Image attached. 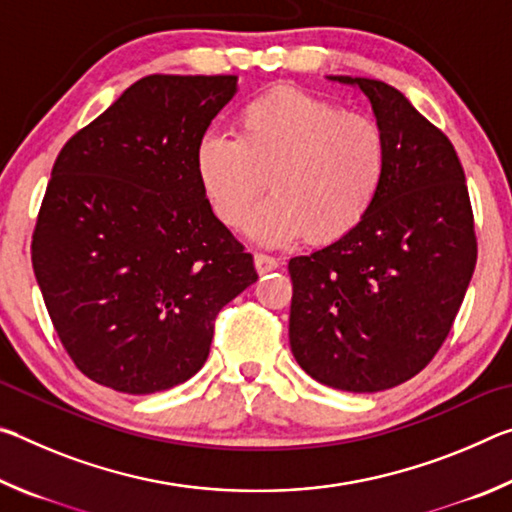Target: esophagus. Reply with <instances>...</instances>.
Listing matches in <instances>:
<instances>
[{
    "mask_svg": "<svg viewBox=\"0 0 512 512\" xmlns=\"http://www.w3.org/2000/svg\"><path fill=\"white\" fill-rule=\"evenodd\" d=\"M277 266H280V262H277L275 257L264 255V253H255V268H257L259 275H264L268 271H275Z\"/></svg>",
    "mask_w": 512,
    "mask_h": 512,
    "instance_id": "obj_1",
    "label": "esophagus"
}]
</instances>
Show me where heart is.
<instances>
[{"instance_id":"1","label":"heart","mask_w":512,"mask_h":512,"mask_svg":"<svg viewBox=\"0 0 512 512\" xmlns=\"http://www.w3.org/2000/svg\"><path fill=\"white\" fill-rule=\"evenodd\" d=\"M377 121L320 94L280 85L239 110L235 137L205 135L194 151L198 185L219 219L239 228L262 196L248 232L266 246L305 235L329 246L370 214L386 176Z\"/></svg>"}]
</instances>
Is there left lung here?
<instances>
[{
    "label": "left lung",
    "instance_id": "obj_1",
    "mask_svg": "<svg viewBox=\"0 0 512 512\" xmlns=\"http://www.w3.org/2000/svg\"><path fill=\"white\" fill-rule=\"evenodd\" d=\"M359 85L386 137V176L357 230L293 257L289 343L325 386L377 393L436 357L476 266L465 171L447 135L393 85Z\"/></svg>",
    "mask_w": 512,
    "mask_h": 512
}]
</instances>
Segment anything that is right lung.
<instances>
[{
	"instance_id": "right-lung-1",
	"label": "right lung",
	"mask_w": 512,
	"mask_h": 512,
	"mask_svg": "<svg viewBox=\"0 0 512 512\" xmlns=\"http://www.w3.org/2000/svg\"><path fill=\"white\" fill-rule=\"evenodd\" d=\"M235 92L230 74L144 76L51 169L33 273L69 359L112 391L149 395L194 377L219 311L257 280L194 169Z\"/></svg>"
}]
</instances>
